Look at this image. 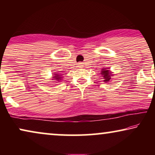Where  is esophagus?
<instances>
[{
	"mask_svg": "<svg viewBox=\"0 0 155 155\" xmlns=\"http://www.w3.org/2000/svg\"><path fill=\"white\" fill-rule=\"evenodd\" d=\"M78 66L79 67V68H81V67L82 66V63H78Z\"/></svg>",
	"mask_w": 155,
	"mask_h": 155,
	"instance_id": "34e87169",
	"label": "esophagus"
}]
</instances>
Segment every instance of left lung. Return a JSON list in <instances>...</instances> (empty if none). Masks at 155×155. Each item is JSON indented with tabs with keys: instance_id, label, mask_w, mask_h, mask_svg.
I'll return each instance as SVG.
<instances>
[{
	"instance_id": "1",
	"label": "left lung",
	"mask_w": 155,
	"mask_h": 155,
	"mask_svg": "<svg viewBox=\"0 0 155 155\" xmlns=\"http://www.w3.org/2000/svg\"><path fill=\"white\" fill-rule=\"evenodd\" d=\"M100 73L101 76L103 78L102 81L106 82V83L111 82L112 80V77H113V75H114L113 72L110 71L109 68H102Z\"/></svg>"
}]
</instances>
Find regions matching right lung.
<instances>
[{
	"mask_svg": "<svg viewBox=\"0 0 155 155\" xmlns=\"http://www.w3.org/2000/svg\"><path fill=\"white\" fill-rule=\"evenodd\" d=\"M62 78H63L62 75H60V74L58 73H56V72H54V73H53L51 79H52V80H56L57 82H59L60 81H61Z\"/></svg>",
	"mask_w": 155,
	"mask_h": 155,
	"instance_id": "right-lung-1",
	"label": "right lung"
}]
</instances>
